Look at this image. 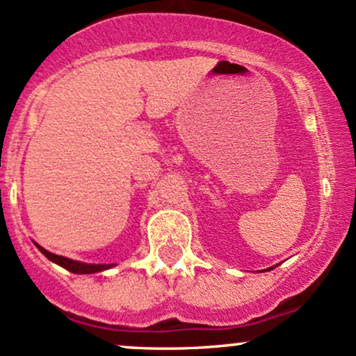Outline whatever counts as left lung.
Returning <instances> with one entry per match:
<instances>
[{
  "label": "left lung",
  "instance_id": "1",
  "mask_svg": "<svg viewBox=\"0 0 356 356\" xmlns=\"http://www.w3.org/2000/svg\"><path fill=\"white\" fill-rule=\"evenodd\" d=\"M273 268H275V266H273ZM273 268H269V269H268V271H271V269H273Z\"/></svg>",
  "mask_w": 356,
  "mask_h": 356
}]
</instances>
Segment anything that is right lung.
Returning <instances> with one entry per match:
<instances>
[{
    "mask_svg": "<svg viewBox=\"0 0 356 356\" xmlns=\"http://www.w3.org/2000/svg\"><path fill=\"white\" fill-rule=\"evenodd\" d=\"M35 246L42 251V254H44L51 263L58 264V266L65 268L67 271L75 273V275H92V273H100L105 271V269L113 268L115 264H88V263H81V261H75L70 259V257H65V256H58V254H53V252L47 251V249L40 246V244L35 243Z\"/></svg>",
    "mask_w": 356,
    "mask_h": 356,
    "instance_id": "obj_1",
    "label": "right lung"
}]
</instances>
